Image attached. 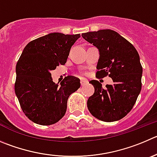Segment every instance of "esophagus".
<instances>
[{
  "instance_id": "1",
  "label": "esophagus",
  "mask_w": 157,
  "mask_h": 157,
  "mask_svg": "<svg viewBox=\"0 0 157 157\" xmlns=\"http://www.w3.org/2000/svg\"><path fill=\"white\" fill-rule=\"evenodd\" d=\"M81 82V86H84V85L87 84V83H88V80L84 79V78H82L81 82Z\"/></svg>"
}]
</instances>
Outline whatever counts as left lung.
Listing matches in <instances>:
<instances>
[{
    "instance_id": "left-lung-1",
    "label": "left lung",
    "mask_w": 157,
    "mask_h": 157,
    "mask_svg": "<svg viewBox=\"0 0 157 157\" xmlns=\"http://www.w3.org/2000/svg\"><path fill=\"white\" fill-rule=\"evenodd\" d=\"M82 36L98 49L97 77L109 75L113 81L105 89L97 80L89 82L95 92L88 99V109L99 120H119L131 111L141 91L140 55L129 41L113 30L91 31Z\"/></svg>"
}]
</instances>
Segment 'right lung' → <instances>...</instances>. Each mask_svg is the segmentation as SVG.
<instances>
[{
    "instance_id": "obj_1",
    "label": "right lung",
    "mask_w": 157,
    "mask_h": 157,
    "mask_svg": "<svg viewBox=\"0 0 157 157\" xmlns=\"http://www.w3.org/2000/svg\"><path fill=\"white\" fill-rule=\"evenodd\" d=\"M80 34L50 33L30 41L16 65L14 90L25 116L37 124L49 126L66 113L69 95L80 87L79 78L68 75L60 85L51 71L65 65L70 49Z\"/></svg>"
}]
</instances>
